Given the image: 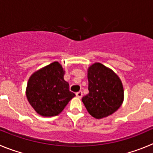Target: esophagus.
I'll list each match as a JSON object with an SVG mask.
<instances>
[{"label": "esophagus", "mask_w": 153, "mask_h": 153, "mask_svg": "<svg viewBox=\"0 0 153 153\" xmlns=\"http://www.w3.org/2000/svg\"><path fill=\"white\" fill-rule=\"evenodd\" d=\"M76 97H78V98H81L82 97V95H83V94H82V91H78V92H77L76 94Z\"/></svg>", "instance_id": "34e87169"}]
</instances>
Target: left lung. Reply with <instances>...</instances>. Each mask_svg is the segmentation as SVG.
<instances>
[{
    "label": "left lung",
    "instance_id": "1",
    "mask_svg": "<svg viewBox=\"0 0 153 153\" xmlns=\"http://www.w3.org/2000/svg\"><path fill=\"white\" fill-rule=\"evenodd\" d=\"M88 91L82 102L91 115L105 118L117 111L124 100V89L118 75L100 62L88 68Z\"/></svg>",
    "mask_w": 153,
    "mask_h": 153
}]
</instances>
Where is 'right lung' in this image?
Wrapping results in <instances>:
<instances>
[{
	"label": "right lung",
	"instance_id": "obj_1",
	"mask_svg": "<svg viewBox=\"0 0 153 153\" xmlns=\"http://www.w3.org/2000/svg\"><path fill=\"white\" fill-rule=\"evenodd\" d=\"M62 65L53 62L30 77L26 97L30 105L39 115L45 117L59 115L75 94L69 91L64 80Z\"/></svg>",
	"mask_w": 153,
	"mask_h": 153
}]
</instances>
